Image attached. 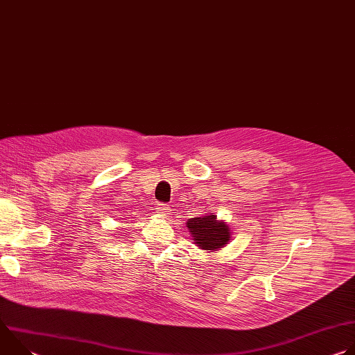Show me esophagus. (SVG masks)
<instances>
[{
  "instance_id": "34e87169",
  "label": "esophagus",
  "mask_w": 355,
  "mask_h": 355,
  "mask_svg": "<svg viewBox=\"0 0 355 355\" xmlns=\"http://www.w3.org/2000/svg\"><path fill=\"white\" fill-rule=\"evenodd\" d=\"M156 209H157V214H159V215H163V216H167L168 212H170V207H168L167 204H159V205L156 207Z\"/></svg>"
}]
</instances>
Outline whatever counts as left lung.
I'll use <instances>...</instances> for the list:
<instances>
[{
    "label": "left lung",
    "mask_w": 355,
    "mask_h": 355,
    "mask_svg": "<svg viewBox=\"0 0 355 355\" xmlns=\"http://www.w3.org/2000/svg\"><path fill=\"white\" fill-rule=\"evenodd\" d=\"M187 227L193 236L196 245L204 250L216 251L230 240V232L226 223L218 222L215 215L192 218L187 222Z\"/></svg>",
    "instance_id": "1"
}]
</instances>
